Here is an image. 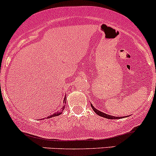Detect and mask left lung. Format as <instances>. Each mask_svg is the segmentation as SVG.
I'll return each mask as SVG.
<instances>
[{
	"label": "left lung",
	"mask_w": 156,
	"mask_h": 156,
	"mask_svg": "<svg viewBox=\"0 0 156 156\" xmlns=\"http://www.w3.org/2000/svg\"><path fill=\"white\" fill-rule=\"evenodd\" d=\"M90 105H91V108L92 109L94 110V111L96 113H97V115H99V116H101V117H104V118H106V119H120L121 117H118V116H111V115H108V114H106V113H103V112H101L99 111V110L96 109L95 108H94V106L92 105V104H90ZM124 118H125V116H123Z\"/></svg>",
	"instance_id": "left-lung-1"
}]
</instances>
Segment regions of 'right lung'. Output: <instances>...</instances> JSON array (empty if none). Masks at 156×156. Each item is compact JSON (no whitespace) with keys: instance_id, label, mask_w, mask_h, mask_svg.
<instances>
[{"instance_id":"add662e5","label":"right lung","mask_w":156,"mask_h":156,"mask_svg":"<svg viewBox=\"0 0 156 156\" xmlns=\"http://www.w3.org/2000/svg\"><path fill=\"white\" fill-rule=\"evenodd\" d=\"M66 96H65V98H64V100H63V103H65V104H66ZM65 107H66V105H65L62 107V108H61V110L59 111H58V112H57V113H54V114H52V115H51V116H48V117H47V119H50V118H52V117H55V116H59V115H60L61 113H62V111H64V109H65ZM42 120V119H41Z\"/></svg>"}]
</instances>
